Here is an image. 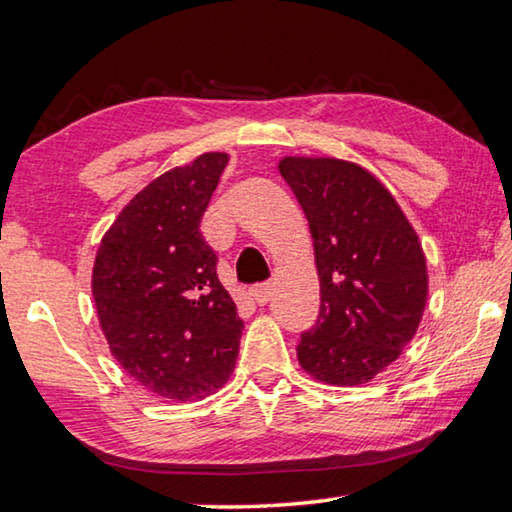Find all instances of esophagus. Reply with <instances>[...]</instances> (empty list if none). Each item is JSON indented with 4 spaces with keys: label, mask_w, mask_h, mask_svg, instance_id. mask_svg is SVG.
Instances as JSON below:
<instances>
[{
    "label": "esophagus",
    "mask_w": 512,
    "mask_h": 512,
    "mask_svg": "<svg viewBox=\"0 0 512 512\" xmlns=\"http://www.w3.org/2000/svg\"><path fill=\"white\" fill-rule=\"evenodd\" d=\"M250 296L257 302V305H266L268 300L273 296V284L271 282H262V284H255L253 289H250Z\"/></svg>",
    "instance_id": "1"
}]
</instances>
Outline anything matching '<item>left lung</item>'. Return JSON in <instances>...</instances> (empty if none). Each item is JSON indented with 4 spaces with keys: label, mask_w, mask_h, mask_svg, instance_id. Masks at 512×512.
<instances>
[{
    "label": "left lung",
    "mask_w": 512,
    "mask_h": 512,
    "mask_svg": "<svg viewBox=\"0 0 512 512\" xmlns=\"http://www.w3.org/2000/svg\"><path fill=\"white\" fill-rule=\"evenodd\" d=\"M277 169L309 221L320 280L316 325L298 343L300 366L325 384H368L422 320L429 277L418 235L359 164L284 158Z\"/></svg>",
    "instance_id": "8db88e82"
}]
</instances>
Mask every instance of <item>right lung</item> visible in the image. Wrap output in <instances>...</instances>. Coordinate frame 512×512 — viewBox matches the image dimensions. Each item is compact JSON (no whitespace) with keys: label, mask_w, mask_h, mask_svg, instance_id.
I'll return each instance as SVG.
<instances>
[{"label":"right lung","mask_w":512,"mask_h":512,"mask_svg":"<svg viewBox=\"0 0 512 512\" xmlns=\"http://www.w3.org/2000/svg\"><path fill=\"white\" fill-rule=\"evenodd\" d=\"M228 164L203 153L146 185L103 235L92 296L112 357L151 393L194 402L235 370L244 320L201 219Z\"/></svg>","instance_id":"add662e5"}]
</instances>
